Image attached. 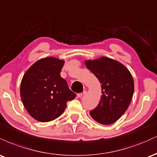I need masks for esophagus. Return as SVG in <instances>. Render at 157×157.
<instances>
[{"label":"esophagus","instance_id":"34e87169","mask_svg":"<svg viewBox=\"0 0 157 157\" xmlns=\"http://www.w3.org/2000/svg\"><path fill=\"white\" fill-rule=\"evenodd\" d=\"M86 93V91H82V92L77 94V97H78L79 98H80V97H82Z\"/></svg>","mask_w":157,"mask_h":157}]
</instances>
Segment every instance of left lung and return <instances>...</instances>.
I'll return each instance as SVG.
<instances>
[{
	"instance_id": "8db88e82",
	"label": "left lung",
	"mask_w": 157,
	"mask_h": 157,
	"mask_svg": "<svg viewBox=\"0 0 157 157\" xmlns=\"http://www.w3.org/2000/svg\"><path fill=\"white\" fill-rule=\"evenodd\" d=\"M86 66L98 79L102 88L100 101L90 111V115L99 123L112 124L130 105L134 90L131 74L120 62L106 57L86 60Z\"/></svg>"
}]
</instances>
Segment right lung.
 Returning <instances> with one entry per match:
<instances>
[{
    "instance_id": "add662e5",
    "label": "right lung",
    "mask_w": 157,
    "mask_h": 157,
    "mask_svg": "<svg viewBox=\"0 0 157 157\" xmlns=\"http://www.w3.org/2000/svg\"><path fill=\"white\" fill-rule=\"evenodd\" d=\"M64 61L48 57L37 60L26 71L21 84L25 109L35 120L48 122L60 117L66 102L76 94L60 76Z\"/></svg>"
}]
</instances>
